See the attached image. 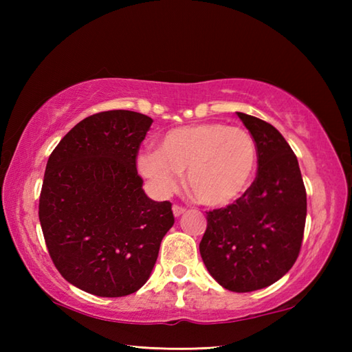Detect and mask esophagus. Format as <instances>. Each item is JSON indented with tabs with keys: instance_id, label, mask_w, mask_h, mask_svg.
<instances>
[{
	"instance_id": "obj_1",
	"label": "esophagus",
	"mask_w": 352,
	"mask_h": 352,
	"mask_svg": "<svg viewBox=\"0 0 352 352\" xmlns=\"http://www.w3.org/2000/svg\"><path fill=\"white\" fill-rule=\"evenodd\" d=\"M172 212H174V216H180V214H183L184 212H186V208L183 207V206H178V204H174V207H172Z\"/></svg>"
}]
</instances>
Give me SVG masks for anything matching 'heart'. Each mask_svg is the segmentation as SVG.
Instances as JSON below:
<instances>
[{
    "instance_id": "1",
    "label": "heart",
    "mask_w": 352,
    "mask_h": 352,
    "mask_svg": "<svg viewBox=\"0 0 352 352\" xmlns=\"http://www.w3.org/2000/svg\"><path fill=\"white\" fill-rule=\"evenodd\" d=\"M257 169V145L251 134L223 122L193 124L169 130L159 151L138 155V170L166 195L186 170V183L201 204L223 207L248 190Z\"/></svg>"
}]
</instances>
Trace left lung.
<instances>
[{
  "label": "left lung",
  "mask_w": 352,
  "mask_h": 352,
  "mask_svg": "<svg viewBox=\"0 0 352 352\" xmlns=\"http://www.w3.org/2000/svg\"><path fill=\"white\" fill-rule=\"evenodd\" d=\"M257 145V177L233 204L207 212L199 252L207 271L231 292L271 286L301 250L307 193L296 155L281 133L237 111Z\"/></svg>",
  "instance_id": "obj_1"
}]
</instances>
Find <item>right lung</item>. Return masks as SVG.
Here are the masks:
<instances>
[{
  "instance_id": "1",
  "label": "right lung",
  "mask_w": 352,
  "mask_h": 352,
  "mask_svg": "<svg viewBox=\"0 0 352 352\" xmlns=\"http://www.w3.org/2000/svg\"><path fill=\"white\" fill-rule=\"evenodd\" d=\"M151 124L138 111H100L74 126L48 159L39 198L45 243L63 278L87 294L139 290L174 226L172 204L148 198L136 169Z\"/></svg>"
}]
</instances>
